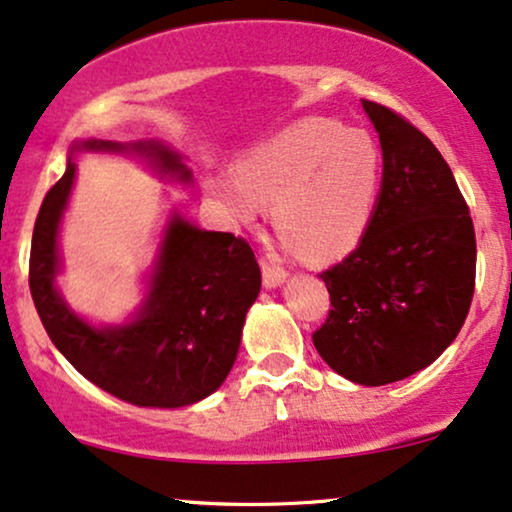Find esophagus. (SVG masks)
Instances as JSON below:
<instances>
[{
	"mask_svg": "<svg viewBox=\"0 0 512 512\" xmlns=\"http://www.w3.org/2000/svg\"><path fill=\"white\" fill-rule=\"evenodd\" d=\"M261 266H263V285H266L268 289L280 287L282 282H285V277H287L285 268L275 266V263H273V261H268V258H263Z\"/></svg>",
	"mask_w": 512,
	"mask_h": 512,
	"instance_id": "esophagus-1",
	"label": "esophagus"
}]
</instances>
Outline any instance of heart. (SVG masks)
Wrapping results in <instances>:
<instances>
[{"label":"heart","instance_id":"heart-1","mask_svg":"<svg viewBox=\"0 0 512 512\" xmlns=\"http://www.w3.org/2000/svg\"><path fill=\"white\" fill-rule=\"evenodd\" d=\"M382 161L363 130L304 118L258 144L234 175H211L208 189L227 216L254 218L273 199V218L313 258H334L361 242L380 194Z\"/></svg>","mask_w":512,"mask_h":512}]
</instances>
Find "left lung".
Instances as JSON below:
<instances>
[{"mask_svg": "<svg viewBox=\"0 0 512 512\" xmlns=\"http://www.w3.org/2000/svg\"><path fill=\"white\" fill-rule=\"evenodd\" d=\"M382 144V192L361 244L320 273L332 308L313 332L346 380L380 387L437 361L468 318L477 242L439 149L401 113L363 99Z\"/></svg>", "mask_w": 512, "mask_h": 512, "instance_id": "left-lung-1", "label": "left lung"}]
</instances>
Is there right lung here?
I'll list each match as a JSON object with an SVG mask.
<instances>
[{"mask_svg": "<svg viewBox=\"0 0 512 512\" xmlns=\"http://www.w3.org/2000/svg\"><path fill=\"white\" fill-rule=\"evenodd\" d=\"M82 147L125 149L111 142ZM132 149L189 180V170L161 144L140 142ZM73 178L75 163H68L44 194L30 244V294L49 339L82 377L132 406L180 408L206 399L235 363L244 315L261 292L254 249L244 237L199 230L175 216L140 318L97 330L68 311L54 287L56 230Z\"/></svg>", "mask_w": 512, "mask_h": 512, "instance_id": "right-lung-1", "label": "right lung"}]
</instances>
